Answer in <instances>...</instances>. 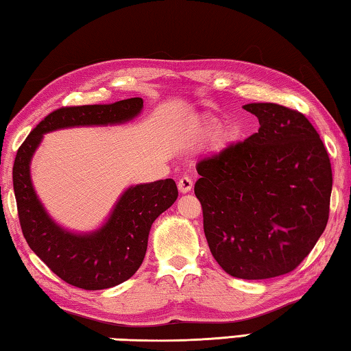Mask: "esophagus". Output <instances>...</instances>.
I'll return each instance as SVG.
<instances>
[{"label": "esophagus", "mask_w": 351, "mask_h": 351, "mask_svg": "<svg viewBox=\"0 0 351 351\" xmlns=\"http://www.w3.org/2000/svg\"><path fill=\"white\" fill-rule=\"evenodd\" d=\"M192 187H193V181L190 180L189 176H182V178H180V181H178V189H180L181 193L190 192Z\"/></svg>", "instance_id": "34e87169"}]
</instances>
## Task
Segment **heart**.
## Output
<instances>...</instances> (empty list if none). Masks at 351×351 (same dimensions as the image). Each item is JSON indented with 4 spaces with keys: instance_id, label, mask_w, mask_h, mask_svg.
Listing matches in <instances>:
<instances>
[{
    "instance_id": "b5f03b06",
    "label": "heart",
    "mask_w": 351,
    "mask_h": 351,
    "mask_svg": "<svg viewBox=\"0 0 351 351\" xmlns=\"http://www.w3.org/2000/svg\"><path fill=\"white\" fill-rule=\"evenodd\" d=\"M217 128H218L217 123H213V122H204L203 125L199 127V133L203 134V136H210L213 132H215Z\"/></svg>"
}]
</instances>
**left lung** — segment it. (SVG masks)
I'll use <instances>...</instances> for the list:
<instances>
[{
    "label": "left lung",
    "instance_id": "1",
    "mask_svg": "<svg viewBox=\"0 0 351 351\" xmlns=\"http://www.w3.org/2000/svg\"><path fill=\"white\" fill-rule=\"evenodd\" d=\"M257 133L197 164L195 195L207 245L237 278L261 280L299 266L325 230L332 175L328 153L302 112L247 104Z\"/></svg>",
    "mask_w": 351,
    "mask_h": 351
}]
</instances>
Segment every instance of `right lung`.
I'll return each mask as SVG.
<instances>
[{
	"label": "right lung",
	"mask_w": 351,
	"mask_h": 351,
	"mask_svg": "<svg viewBox=\"0 0 351 351\" xmlns=\"http://www.w3.org/2000/svg\"><path fill=\"white\" fill-rule=\"evenodd\" d=\"M142 106L141 97L110 105L63 106L47 114L16 152L12 176L23 235L47 268L73 287L96 291L128 280L145 257L153 221L178 198L176 184L161 180L132 186L102 228L91 234H73L60 228L40 203L31 181V159L45 133L123 123L138 116Z\"/></svg>",
	"instance_id": "1"
}]
</instances>
